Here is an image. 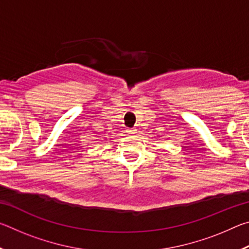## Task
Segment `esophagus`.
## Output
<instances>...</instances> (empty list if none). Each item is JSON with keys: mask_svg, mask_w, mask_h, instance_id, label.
Wrapping results in <instances>:
<instances>
[{"mask_svg": "<svg viewBox=\"0 0 249 249\" xmlns=\"http://www.w3.org/2000/svg\"><path fill=\"white\" fill-rule=\"evenodd\" d=\"M127 132H128V134H129V135H135V134H137V129L135 128V127H133V128L128 129Z\"/></svg>", "mask_w": 249, "mask_h": 249, "instance_id": "1", "label": "esophagus"}]
</instances>
